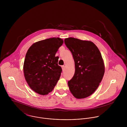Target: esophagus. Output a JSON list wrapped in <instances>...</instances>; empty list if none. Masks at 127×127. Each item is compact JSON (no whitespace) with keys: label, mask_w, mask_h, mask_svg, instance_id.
<instances>
[{"label":"esophagus","mask_w":127,"mask_h":127,"mask_svg":"<svg viewBox=\"0 0 127 127\" xmlns=\"http://www.w3.org/2000/svg\"><path fill=\"white\" fill-rule=\"evenodd\" d=\"M64 67H65L64 65H63V66H62V68L63 71H64Z\"/></svg>","instance_id":"34e87169"}]
</instances>
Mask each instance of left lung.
I'll list each match as a JSON object with an SVG mask.
<instances>
[{
    "instance_id": "1",
    "label": "left lung",
    "mask_w": 127,
    "mask_h": 127,
    "mask_svg": "<svg viewBox=\"0 0 127 127\" xmlns=\"http://www.w3.org/2000/svg\"><path fill=\"white\" fill-rule=\"evenodd\" d=\"M64 43L75 62L74 75L68 82L69 90L77 99L87 98L97 90L103 78L105 65L101 54L89 40L68 37Z\"/></svg>"
}]
</instances>
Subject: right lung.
<instances>
[{"mask_svg":"<svg viewBox=\"0 0 127 127\" xmlns=\"http://www.w3.org/2000/svg\"><path fill=\"white\" fill-rule=\"evenodd\" d=\"M63 42L59 37L40 40L33 43L26 53L24 77L29 87L40 95L51 92L60 79L62 69L55 55Z\"/></svg>","mask_w":127,"mask_h":127,"instance_id":"right-lung-1","label":"right lung"}]
</instances>
